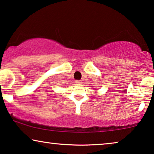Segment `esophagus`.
Listing matches in <instances>:
<instances>
[{"mask_svg": "<svg viewBox=\"0 0 154 154\" xmlns=\"http://www.w3.org/2000/svg\"><path fill=\"white\" fill-rule=\"evenodd\" d=\"M75 84L78 85H82V82L81 81H75Z\"/></svg>", "mask_w": 154, "mask_h": 154, "instance_id": "1", "label": "esophagus"}]
</instances>
